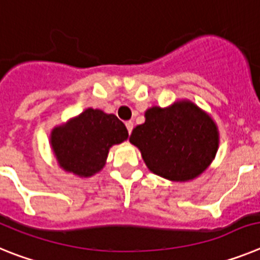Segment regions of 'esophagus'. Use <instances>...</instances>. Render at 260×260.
<instances>
[{
    "label": "esophagus",
    "instance_id": "obj_1",
    "mask_svg": "<svg viewBox=\"0 0 260 260\" xmlns=\"http://www.w3.org/2000/svg\"><path fill=\"white\" fill-rule=\"evenodd\" d=\"M125 127H127L128 133L132 132V129H133V121H127V123H125Z\"/></svg>",
    "mask_w": 260,
    "mask_h": 260
}]
</instances>
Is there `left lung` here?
<instances>
[{
	"label": "left lung",
	"mask_w": 260,
	"mask_h": 260,
	"mask_svg": "<svg viewBox=\"0 0 260 260\" xmlns=\"http://www.w3.org/2000/svg\"><path fill=\"white\" fill-rule=\"evenodd\" d=\"M129 143L139 148L155 175L171 182H188L202 175L216 157L217 124L188 99L145 111V123L133 128Z\"/></svg>",
	"instance_id": "1"
}]
</instances>
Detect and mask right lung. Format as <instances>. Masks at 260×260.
Masks as SVG:
<instances>
[{"label": "right lung", "mask_w": 260, "mask_h": 260, "mask_svg": "<svg viewBox=\"0 0 260 260\" xmlns=\"http://www.w3.org/2000/svg\"><path fill=\"white\" fill-rule=\"evenodd\" d=\"M128 139L123 121L99 108H86L49 136L58 166L80 178H90L105 168L110 148Z\"/></svg>", "instance_id": "add662e5"}]
</instances>
